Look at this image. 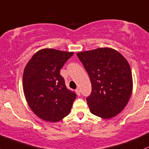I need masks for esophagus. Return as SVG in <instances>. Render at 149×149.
Instances as JSON below:
<instances>
[{
    "mask_svg": "<svg viewBox=\"0 0 149 149\" xmlns=\"http://www.w3.org/2000/svg\"><path fill=\"white\" fill-rule=\"evenodd\" d=\"M75 92H76L78 96H80V90H79V88H77V89H76V90H75Z\"/></svg>",
    "mask_w": 149,
    "mask_h": 149,
    "instance_id": "1",
    "label": "esophagus"
}]
</instances>
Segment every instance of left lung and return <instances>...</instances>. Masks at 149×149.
Returning a JSON list of instances; mask_svg holds the SVG:
<instances>
[{
  "label": "left lung",
  "instance_id": "8db88e82",
  "mask_svg": "<svg viewBox=\"0 0 149 149\" xmlns=\"http://www.w3.org/2000/svg\"><path fill=\"white\" fill-rule=\"evenodd\" d=\"M92 83L87 98L91 113L103 119L116 116L125 108L133 89L129 62L118 51L102 47L78 52Z\"/></svg>",
  "mask_w": 149,
  "mask_h": 149
}]
</instances>
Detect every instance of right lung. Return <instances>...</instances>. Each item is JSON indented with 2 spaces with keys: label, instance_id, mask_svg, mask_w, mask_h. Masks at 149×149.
I'll list each match as a JSON object with an SVG mask.
<instances>
[{
  "label": "right lung",
  "instance_id": "right-lung-1",
  "mask_svg": "<svg viewBox=\"0 0 149 149\" xmlns=\"http://www.w3.org/2000/svg\"><path fill=\"white\" fill-rule=\"evenodd\" d=\"M73 54L42 49L25 66L23 77L25 97L32 111L45 121L57 122L71 111L77 95L66 87L60 71Z\"/></svg>",
  "mask_w": 149,
  "mask_h": 149
}]
</instances>
